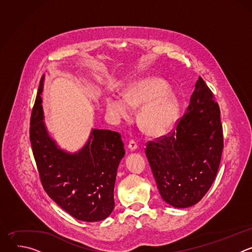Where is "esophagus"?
<instances>
[{
	"instance_id": "1",
	"label": "esophagus",
	"mask_w": 252,
	"mask_h": 252,
	"mask_svg": "<svg viewBox=\"0 0 252 252\" xmlns=\"http://www.w3.org/2000/svg\"><path fill=\"white\" fill-rule=\"evenodd\" d=\"M127 148H128L130 151H135V150L137 149V143H136V141L133 140V139H130L129 142H128V145H127Z\"/></svg>"
}]
</instances>
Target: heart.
Returning a JSON list of instances; mask_svg holds the SVG:
<instances>
[{
	"mask_svg": "<svg viewBox=\"0 0 252 252\" xmlns=\"http://www.w3.org/2000/svg\"><path fill=\"white\" fill-rule=\"evenodd\" d=\"M137 121L139 127L151 135H161L173 126L178 114V101L167 92L166 85L154 78L130 84L124 96L106 98V110L117 121L129 120L132 109L140 107Z\"/></svg>",
	"mask_w": 252,
	"mask_h": 252,
	"instance_id": "1",
	"label": "heart"
}]
</instances>
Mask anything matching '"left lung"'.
Masks as SVG:
<instances>
[{"label":"left lung","mask_w":252,"mask_h":252,"mask_svg":"<svg viewBox=\"0 0 252 252\" xmlns=\"http://www.w3.org/2000/svg\"><path fill=\"white\" fill-rule=\"evenodd\" d=\"M222 150L220 105L198 77L175 128L147 142L146 155L161 197L174 207L197 203L214 182Z\"/></svg>","instance_id":"obj_1"}]
</instances>
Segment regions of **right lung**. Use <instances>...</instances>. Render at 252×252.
Here are the masks:
<instances>
[{"mask_svg":"<svg viewBox=\"0 0 252 252\" xmlns=\"http://www.w3.org/2000/svg\"><path fill=\"white\" fill-rule=\"evenodd\" d=\"M43 82L44 75L30 123V140L42 186L73 218L88 222L102 220L115 207L117 170L125 156L121 134L94 128L78 154L69 155L58 149L43 122Z\"/></svg>","mask_w":252,"mask_h":252,"instance_id":"right-lung-1","label":"right lung"}]
</instances>
